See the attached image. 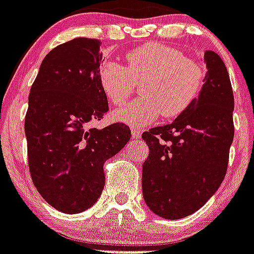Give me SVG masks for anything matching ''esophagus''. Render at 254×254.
I'll list each match as a JSON object with an SVG mask.
<instances>
[{"label": "esophagus", "instance_id": "1", "mask_svg": "<svg viewBox=\"0 0 254 254\" xmlns=\"http://www.w3.org/2000/svg\"><path fill=\"white\" fill-rule=\"evenodd\" d=\"M141 133H142V131L139 130V129H135V127H133V129H131V135H133L134 139H138V138H141Z\"/></svg>", "mask_w": 254, "mask_h": 254}]
</instances>
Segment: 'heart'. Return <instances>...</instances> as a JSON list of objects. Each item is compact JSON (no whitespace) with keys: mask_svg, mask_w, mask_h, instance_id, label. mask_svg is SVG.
<instances>
[{"mask_svg":"<svg viewBox=\"0 0 254 254\" xmlns=\"http://www.w3.org/2000/svg\"><path fill=\"white\" fill-rule=\"evenodd\" d=\"M205 69L188 59L180 49L148 43L125 56V66L107 61L98 70V82L103 94L115 106H121L133 94L134 82L139 84L142 96L113 116L129 127H146L160 113L167 119L185 112L201 94Z\"/></svg>","mask_w":254,"mask_h":254,"instance_id":"heart-1","label":"heart"}]
</instances>
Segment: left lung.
<instances>
[{"label": "left lung", "mask_w": 254, "mask_h": 254, "mask_svg": "<svg viewBox=\"0 0 254 254\" xmlns=\"http://www.w3.org/2000/svg\"><path fill=\"white\" fill-rule=\"evenodd\" d=\"M205 83L194 103L174 121L142 134L148 156L142 193L152 213L181 219L199 210L219 189L234 141V92L219 56L206 51Z\"/></svg>", "instance_id": "left-lung-1"}]
</instances>
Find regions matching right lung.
I'll list each match as a JSON object with an SVG mask.
<instances>
[{"instance_id":"obj_1","label":"right lung","mask_w":254,"mask_h":254,"mask_svg":"<svg viewBox=\"0 0 254 254\" xmlns=\"http://www.w3.org/2000/svg\"><path fill=\"white\" fill-rule=\"evenodd\" d=\"M102 41L77 38L40 65L24 120L31 177L49 205L66 214L90 209L106 183L103 164L130 139L125 124L90 127L108 112L98 82Z\"/></svg>"}]
</instances>
